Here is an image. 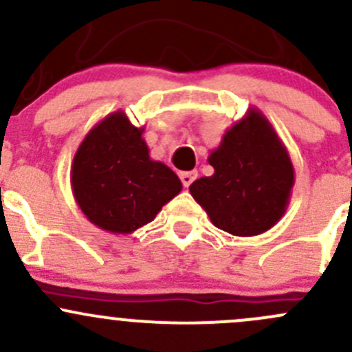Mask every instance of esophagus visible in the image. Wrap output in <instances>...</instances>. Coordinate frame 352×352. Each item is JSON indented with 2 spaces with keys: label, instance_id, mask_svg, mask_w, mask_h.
Masks as SVG:
<instances>
[{
  "label": "esophagus",
  "instance_id": "1",
  "mask_svg": "<svg viewBox=\"0 0 352 352\" xmlns=\"http://www.w3.org/2000/svg\"><path fill=\"white\" fill-rule=\"evenodd\" d=\"M196 179H197L196 170H190V172H180V180H182L184 187H189Z\"/></svg>",
  "mask_w": 352,
  "mask_h": 352
}]
</instances>
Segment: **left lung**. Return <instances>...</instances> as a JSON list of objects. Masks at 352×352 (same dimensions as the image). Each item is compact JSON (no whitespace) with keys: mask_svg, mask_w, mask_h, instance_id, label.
I'll use <instances>...</instances> for the list:
<instances>
[{"mask_svg":"<svg viewBox=\"0 0 352 352\" xmlns=\"http://www.w3.org/2000/svg\"><path fill=\"white\" fill-rule=\"evenodd\" d=\"M208 162L214 173L197 179L189 190L216 228L254 236L285 216L294 168L285 143L261 110L248 109L223 134Z\"/></svg>","mask_w":352,"mask_h":352,"instance_id":"obj_1","label":"left lung"}]
</instances>
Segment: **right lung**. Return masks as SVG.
<instances>
[{
	"mask_svg": "<svg viewBox=\"0 0 352 352\" xmlns=\"http://www.w3.org/2000/svg\"><path fill=\"white\" fill-rule=\"evenodd\" d=\"M143 131L122 110L109 113L85 136L71 165L76 204L88 221L113 235L153 221L182 190L175 172L150 158Z\"/></svg>",
	"mask_w": 352,
	"mask_h": 352,
	"instance_id": "add662e5",
	"label": "right lung"
}]
</instances>
